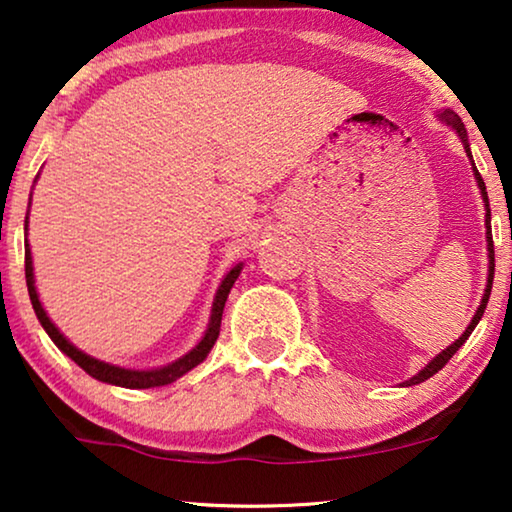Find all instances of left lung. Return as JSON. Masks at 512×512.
I'll use <instances>...</instances> for the list:
<instances>
[{
  "label": "left lung",
  "mask_w": 512,
  "mask_h": 512,
  "mask_svg": "<svg viewBox=\"0 0 512 512\" xmlns=\"http://www.w3.org/2000/svg\"><path fill=\"white\" fill-rule=\"evenodd\" d=\"M439 120L446 124V127H450L453 129L457 136H459V140H462V145H464V150H466V157L471 159V147H469V138H466V129H464V122L459 120V115H455L453 110L450 108H446V110H439ZM471 168H473V177H476V182H478V189H480V196H483V203H485V228H487V258H490V270H487V286H485V293H483V300H480V305H478V309H476V314H473V318H471V323H469V328L464 330V335L459 337V339H455L453 344H450L448 348H443V351L436 355L434 360H429L425 367L420 369V372L416 374V376H411L409 381H404L402 385H406V388H409V385H418V383H422V381H427L429 376H434L436 372H439L441 367H446V362L453 358V355L459 351V346H462L466 339L471 337V332L476 330V325H478V321L480 318H483V314H485V307H487V300H490V293H492V281H494V242H492V214H490V198H487V191H485V182H483V177H480V173H478V168L473 166V159H471Z\"/></svg>",
  "instance_id": "obj_1"
}]
</instances>
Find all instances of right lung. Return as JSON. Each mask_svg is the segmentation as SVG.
Instances as JSON below:
<instances>
[{
    "label": "right lung",
    "instance_id": "right-lung-1",
    "mask_svg": "<svg viewBox=\"0 0 512 512\" xmlns=\"http://www.w3.org/2000/svg\"><path fill=\"white\" fill-rule=\"evenodd\" d=\"M39 177V175H36ZM29 214V212H27ZM29 217H25V231H27V221ZM242 272V263L233 265L231 270L224 279H221V284L217 288V295H214V302H212V314H210V323H207V330L201 342H198L194 348H191L189 353H184L182 358H177L175 362H168L164 367H154V369H127V367H120V365H110V362H103V360H96L92 355H87L80 351V348L73 346L69 339H66L62 332H59L57 325L50 321V316L46 314V309H43L41 300H39V293H36V286H34V265H32V251H29V244L25 247V279H27V291H29V300H32V307L36 311V318H39V323L43 325V330L48 332V337L53 339L55 346L59 351L69 355V358L76 362L78 367H83L87 374L92 376L96 381H103V383H110V385H120V388H133V390H143V388H159V385H168L180 379L187 372H191L196 365H201V362L207 358V353L212 351L214 342H217L219 337V328H221V314H224V305H226V298L228 293H231V288L235 284V279L240 277Z\"/></svg>",
    "mask_w": 512,
    "mask_h": 512
}]
</instances>
